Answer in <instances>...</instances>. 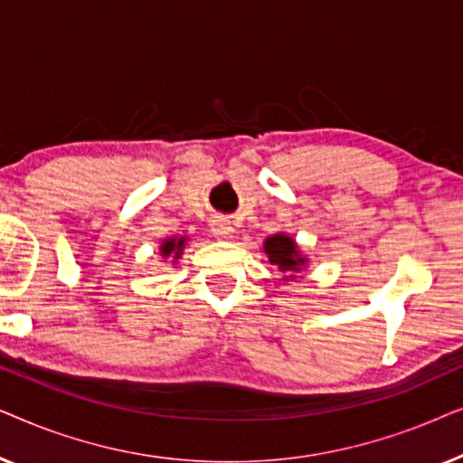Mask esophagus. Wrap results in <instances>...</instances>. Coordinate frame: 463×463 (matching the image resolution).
I'll return each mask as SVG.
<instances>
[{
	"instance_id": "esophagus-1",
	"label": "esophagus",
	"mask_w": 463,
	"mask_h": 463,
	"mask_svg": "<svg viewBox=\"0 0 463 463\" xmlns=\"http://www.w3.org/2000/svg\"><path fill=\"white\" fill-rule=\"evenodd\" d=\"M213 233L219 240H232L233 238V225L227 219H214L213 221Z\"/></svg>"
}]
</instances>
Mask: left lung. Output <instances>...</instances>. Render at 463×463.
Wrapping results in <instances>:
<instances>
[{
    "mask_svg": "<svg viewBox=\"0 0 463 463\" xmlns=\"http://www.w3.org/2000/svg\"><path fill=\"white\" fill-rule=\"evenodd\" d=\"M263 250L265 255H268L269 263L276 265V268L284 274V282L295 280L297 274L306 271L309 263L307 257L303 255V250L299 249V244H297V240L284 232L271 233V236L265 238Z\"/></svg>",
    "mask_w": 463,
    "mask_h": 463,
    "instance_id": "1",
    "label": "left lung"
}]
</instances>
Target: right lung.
<instances>
[{
	"mask_svg": "<svg viewBox=\"0 0 463 463\" xmlns=\"http://www.w3.org/2000/svg\"><path fill=\"white\" fill-rule=\"evenodd\" d=\"M185 244H187V236H170V238H164L160 242V255L162 259H170V261L176 263L183 255V250H185Z\"/></svg>",
	"mask_w": 463,
	"mask_h": 463,
	"instance_id": "add662e5",
	"label": "right lung"
}]
</instances>
